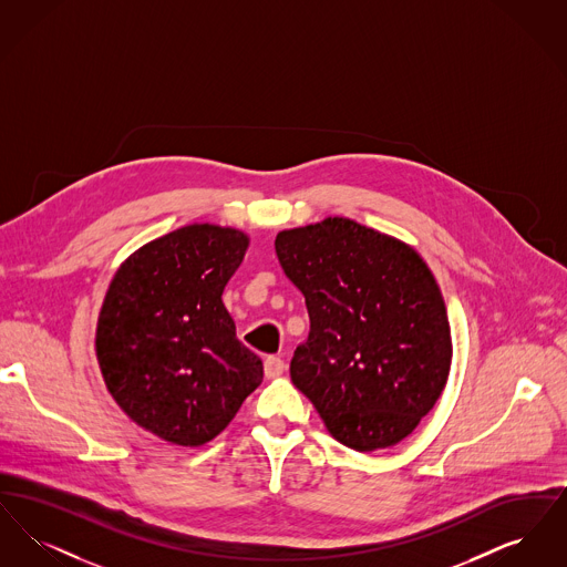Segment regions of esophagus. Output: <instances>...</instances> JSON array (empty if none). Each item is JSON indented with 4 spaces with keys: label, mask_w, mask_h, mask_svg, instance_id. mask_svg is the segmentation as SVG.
<instances>
[{
    "label": "esophagus",
    "mask_w": 567,
    "mask_h": 567,
    "mask_svg": "<svg viewBox=\"0 0 567 567\" xmlns=\"http://www.w3.org/2000/svg\"><path fill=\"white\" fill-rule=\"evenodd\" d=\"M285 361L280 359V357H274V354H270V357H266V361H264V374H266V378H278L282 372H285Z\"/></svg>",
    "instance_id": "1"
}]
</instances>
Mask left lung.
<instances>
[{
    "mask_svg": "<svg viewBox=\"0 0 567 567\" xmlns=\"http://www.w3.org/2000/svg\"><path fill=\"white\" fill-rule=\"evenodd\" d=\"M274 246L310 317L291 359L293 384L352 451L402 442L451 370V327L432 271L408 244L340 216L280 231Z\"/></svg>",
    "mask_w": 567,
    "mask_h": 567,
    "instance_id": "8db88e82",
    "label": "left lung"
}]
</instances>
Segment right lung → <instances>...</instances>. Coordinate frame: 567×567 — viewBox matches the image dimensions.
Masks as SVG:
<instances>
[{"label": "right lung", "instance_id": "1", "mask_svg": "<svg viewBox=\"0 0 567 567\" xmlns=\"http://www.w3.org/2000/svg\"><path fill=\"white\" fill-rule=\"evenodd\" d=\"M246 246L231 227H181L135 250L110 285L95 340L102 374L125 414L165 442H210L261 384L264 363L220 299Z\"/></svg>", "mask_w": 567, "mask_h": 567}]
</instances>
